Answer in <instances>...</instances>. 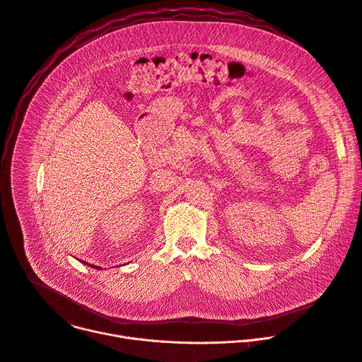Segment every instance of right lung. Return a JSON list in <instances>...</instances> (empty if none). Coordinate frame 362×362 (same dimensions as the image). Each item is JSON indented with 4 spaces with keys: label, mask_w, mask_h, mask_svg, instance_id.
I'll list each match as a JSON object with an SVG mask.
<instances>
[{
    "label": "right lung",
    "mask_w": 362,
    "mask_h": 362,
    "mask_svg": "<svg viewBox=\"0 0 362 362\" xmlns=\"http://www.w3.org/2000/svg\"><path fill=\"white\" fill-rule=\"evenodd\" d=\"M86 264H87V263H86ZM90 267H91V268H95V269H100V268H98V267H94V264H90Z\"/></svg>",
    "instance_id": "right-lung-1"
}]
</instances>
